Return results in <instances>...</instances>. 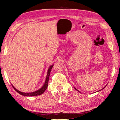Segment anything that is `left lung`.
<instances>
[{"mask_svg": "<svg viewBox=\"0 0 120 120\" xmlns=\"http://www.w3.org/2000/svg\"><path fill=\"white\" fill-rule=\"evenodd\" d=\"M106 85H107V84H106V85H105V87H104L103 88H102V89H101V90H99V91H97V92H99V91H101V90H102V89H104V88H105V87H106ZM74 88H75V89H76V90L77 91H78V92H79V90H78L77 89H76V88L75 87H74Z\"/></svg>", "mask_w": 120, "mask_h": 120, "instance_id": "1", "label": "left lung"}]
</instances>
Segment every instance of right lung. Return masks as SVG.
<instances>
[{
	"label": "right lung",
	"instance_id": "add662e5",
	"mask_svg": "<svg viewBox=\"0 0 120 120\" xmlns=\"http://www.w3.org/2000/svg\"><path fill=\"white\" fill-rule=\"evenodd\" d=\"M54 64L51 65L48 69V71H47V76H46V79H45V82L43 84V86L40 88L39 89L35 91V92H31V93H25V92H21V91L18 90V89H16L13 85H12V86L13 87V88L15 89V90L17 92L19 93V94L22 95V96H27V97H31V96H38L41 95L42 94H43L44 93V91L46 90V89L47 88L48 86V81H49V76H50V72L51 69H52V67H53Z\"/></svg>",
	"mask_w": 120,
	"mask_h": 120
}]
</instances>
